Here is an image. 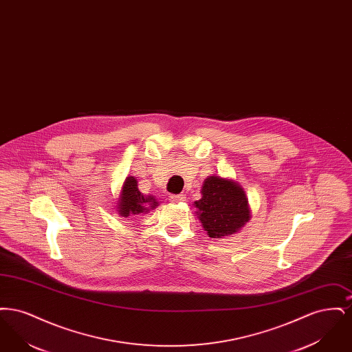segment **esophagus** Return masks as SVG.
<instances>
[{
  "instance_id": "1",
  "label": "esophagus",
  "mask_w": 352,
  "mask_h": 352,
  "mask_svg": "<svg viewBox=\"0 0 352 352\" xmlns=\"http://www.w3.org/2000/svg\"><path fill=\"white\" fill-rule=\"evenodd\" d=\"M170 201H186V197H184V194H179V195H171V197H170Z\"/></svg>"
}]
</instances>
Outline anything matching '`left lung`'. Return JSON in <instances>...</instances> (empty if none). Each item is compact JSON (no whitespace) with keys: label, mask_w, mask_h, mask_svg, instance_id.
<instances>
[{"label":"left lung","mask_w":352,"mask_h":352,"mask_svg":"<svg viewBox=\"0 0 352 352\" xmlns=\"http://www.w3.org/2000/svg\"><path fill=\"white\" fill-rule=\"evenodd\" d=\"M201 194V199L195 201L197 215L212 239L236 234L251 219L245 191L231 179L211 175L204 179Z\"/></svg>","instance_id":"8db88e82"}]
</instances>
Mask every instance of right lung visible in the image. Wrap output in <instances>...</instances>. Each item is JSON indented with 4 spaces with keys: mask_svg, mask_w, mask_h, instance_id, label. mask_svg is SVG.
I'll return each mask as SVG.
<instances>
[{
    "mask_svg": "<svg viewBox=\"0 0 352 352\" xmlns=\"http://www.w3.org/2000/svg\"><path fill=\"white\" fill-rule=\"evenodd\" d=\"M157 206L158 201L153 195H144L138 190L137 179L134 177H126L116 206L120 217L132 219L135 215L149 212Z\"/></svg>",
    "mask_w": 352,
    "mask_h": 352,
    "instance_id": "right-lung-1",
    "label": "right lung"
}]
</instances>
